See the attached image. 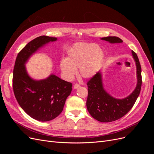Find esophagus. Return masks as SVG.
Instances as JSON below:
<instances>
[{
    "label": "esophagus",
    "instance_id": "esophagus-1",
    "mask_svg": "<svg viewBox=\"0 0 154 154\" xmlns=\"http://www.w3.org/2000/svg\"><path fill=\"white\" fill-rule=\"evenodd\" d=\"M73 87H74V89H76V88H78V87H80V85L78 84V83H76V84L74 85Z\"/></svg>",
    "mask_w": 154,
    "mask_h": 154
}]
</instances>
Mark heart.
Instances as JSON below:
<instances>
[{
    "instance_id": "heart-1",
    "label": "heart",
    "mask_w": 154,
    "mask_h": 154,
    "mask_svg": "<svg viewBox=\"0 0 154 154\" xmlns=\"http://www.w3.org/2000/svg\"><path fill=\"white\" fill-rule=\"evenodd\" d=\"M98 46L93 44H79L69 53V57L60 62L64 76L71 80L80 68V75L85 78L94 76L98 71L103 60V53Z\"/></svg>"
}]
</instances>
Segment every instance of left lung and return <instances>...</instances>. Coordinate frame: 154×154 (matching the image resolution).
Listing matches in <instances>:
<instances>
[{
  "mask_svg": "<svg viewBox=\"0 0 154 154\" xmlns=\"http://www.w3.org/2000/svg\"><path fill=\"white\" fill-rule=\"evenodd\" d=\"M101 39L110 43L123 42V40L117 36H107ZM132 53L137 67V84L130 96L122 100L116 99L110 96L104 90L101 75L99 72L92 76L87 83V110L93 118L100 122L109 123L122 118L132 108L140 94L142 85L141 64L137 54L133 51Z\"/></svg>",
  "mask_w": 154,
  "mask_h": 154,
  "instance_id": "1",
  "label": "left lung"
}]
</instances>
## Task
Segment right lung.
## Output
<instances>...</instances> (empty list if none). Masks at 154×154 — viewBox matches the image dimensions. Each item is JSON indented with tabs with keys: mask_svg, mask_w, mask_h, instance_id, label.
<instances>
[{
	"mask_svg": "<svg viewBox=\"0 0 154 154\" xmlns=\"http://www.w3.org/2000/svg\"><path fill=\"white\" fill-rule=\"evenodd\" d=\"M57 38L40 36L31 40L18 53L13 69V88L21 108L32 118L48 122L62 112L72 91V83L53 74L45 80L35 81L27 74L24 64L39 48Z\"/></svg>",
	"mask_w": 154,
	"mask_h": 154,
	"instance_id": "1",
	"label": "right lung"
}]
</instances>
